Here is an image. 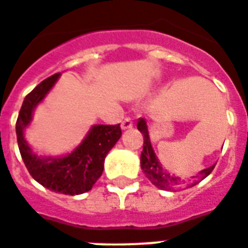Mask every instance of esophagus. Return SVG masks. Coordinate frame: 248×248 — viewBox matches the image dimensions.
<instances>
[{
  "instance_id": "34e87169",
  "label": "esophagus",
  "mask_w": 248,
  "mask_h": 248,
  "mask_svg": "<svg viewBox=\"0 0 248 248\" xmlns=\"http://www.w3.org/2000/svg\"><path fill=\"white\" fill-rule=\"evenodd\" d=\"M134 126V122H132V120H131L130 117H126L124 121H122V124H121V128L122 130H128V128H131Z\"/></svg>"
}]
</instances>
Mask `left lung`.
<instances>
[{
	"mask_svg": "<svg viewBox=\"0 0 248 248\" xmlns=\"http://www.w3.org/2000/svg\"><path fill=\"white\" fill-rule=\"evenodd\" d=\"M137 128L141 134L143 135V149L141 153V169L145 172L146 178L150 182L155 185L156 188L161 189V190H182V189L190 188L194 185L202 182L203 179L207 178L212 171H213L214 166L212 165L207 169H203L198 172L197 176H191L190 180H183L175 175H171L166 171L160 164L157 156L153 149L151 141H150L149 130H147V124L145 118H139L137 121Z\"/></svg>",
	"mask_w": 248,
	"mask_h": 248,
	"instance_id": "left-lung-1",
	"label": "left lung"
}]
</instances>
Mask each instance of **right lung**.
<instances>
[{
    "instance_id": "add662e5",
    "label": "right lung",
    "mask_w": 248,
    "mask_h": 248,
    "mask_svg": "<svg viewBox=\"0 0 248 248\" xmlns=\"http://www.w3.org/2000/svg\"><path fill=\"white\" fill-rule=\"evenodd\" d=\"M59 78L60 73L49 77L25 97L16 122V136L25 166L39 184L55 193L78 195L91 190L102 175L106 156L120 140L122 131L120 124H93L72 153L63 156L34 153L25 139V128L30 126L35 108Z\"/></svg>"
}]
</instances>
